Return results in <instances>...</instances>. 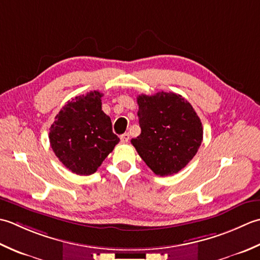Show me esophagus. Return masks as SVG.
<instances>
[{
    "instance_id": "34e87169",
    "label": "esophagus",
    "mask_w": 260,
    "mask_h": 260,
    "mask_svg": "<svg viewBox=\"0 0 260 260\" xmlns=\"http://www.w3.org/2000/svg\"><path fill=\"white\" fill-rule=\"evenodd\" d=\"M121 142H123V144H126V142H129V140H130V135L129 134H124V135H122L121 136Z\"/></svg>"
}]
</instances>
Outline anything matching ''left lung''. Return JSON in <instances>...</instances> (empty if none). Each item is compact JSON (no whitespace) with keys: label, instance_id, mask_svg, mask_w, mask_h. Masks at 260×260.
Instances as JSON below:
<instances>
[{"label":"left lung","instance_id":"obj_1","mask_svg":"<svg viewBox=\"0 0 260 260\" xmlns=\"http://www.w3.org/2000/svg\"><path fill=\"white\" fill-rule=\"evenodd\" d=\"M137 102L141 134L131 144L158 176L178 173L197 155L203 140L199 115L182 95L172 92L141 94Z\"/></svg>","mask_w":260,"mask_h":260}]
</instances>
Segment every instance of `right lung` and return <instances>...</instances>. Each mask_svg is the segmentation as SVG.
<instances>
[{"mask_svg": "<svg viewBox=\"0 0 260 260\" xmlns=\"http://www.w3.org/2000/svg\"><path fill=\"white\" fill-rule=\"evenodd\" d=\"M102 96L91 91L68 101L50 126L52 150L74 174H94L120 141L110 116L102 111Z\"/></svg>", "mask_w": 260, "mask_h": 260, "instance_id": "1", "label": "right lung"}]
</instances>
